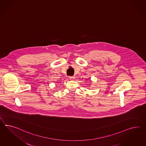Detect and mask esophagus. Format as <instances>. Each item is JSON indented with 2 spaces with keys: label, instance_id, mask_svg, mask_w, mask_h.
<instances>
[{
  "label": "esophagus",
  "instance_id": "34e87169",
  "mask_svg": "<svg viewBox=\"0 0 146 146\" xmlns=\"http://www.w3.org/2000/svg\"><path fill=\"white\" fill-rule=\"evenodd\" d=\"M69 78L71 80H72V79L75 78V77L74 76H69Z\"/></svg>",
  "mask_w": 146,
  "mask_h": 146
}]
</instances>
